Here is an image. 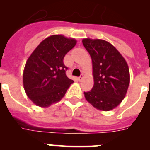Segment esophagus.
Wrapping results in <instances>:
<instances>
[{
  "instance_id": "obj_1",
  "label": "esophagus",
  "mask_w": 150,
  "mask_h": 150,
  "mask_svg": "<svg viewBox=\"0 0 150 150\" xmlns=\"http://www.w3.org/2000/svg\"><path fill=\"white\" fill-rule=\"evenodd\" d=\"M83 74H81V75H80V76H79V81H81L82 79H83Z\"/></svg>"
}]
</instances>
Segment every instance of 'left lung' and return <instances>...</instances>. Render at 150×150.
I'll use <instances>...</instances> for the list:
<instances>
[{
  "mask_svg": "<svg viewBox=\"0 0 150 150\" xmlns=\"http://www.w3.org/2000/svg\"><path fill=\"white\" fill-rule=\"evenodd\" d=\"M92 60L94 86L85 98L98 110L109 111L124 99L130 83L129 69L114 46L104 40H83Z\"/></svg>",
  "mask_w": 150,
  "mask_h": 150,
  "instance_id": "left-lung-1",
  "label": "left lung"
}]
</instances>
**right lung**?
Instances as JSON below:
<instances>
[{"instance_id": "obj_1", "label": "right lung", "mask_w": 150, "mask_h": 150, "mask_svg": "<svg viewBox=\"0 0 150 150\" xmlns=\"http://www.w3.org/2000/svg\"><path fill=\"white\" fill-rule=\"evenodd\" d=\"M76 40L52 35L38 45L28 59L23 72L24 88L37 106L47 107L64 96L72 79L66 76L64 57L75 46Z\"/></svg>"}]
</instances>
